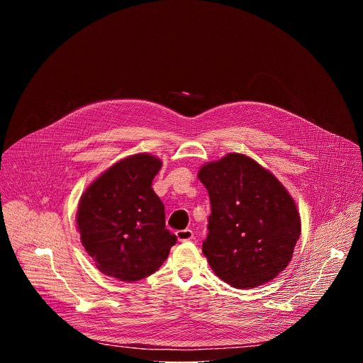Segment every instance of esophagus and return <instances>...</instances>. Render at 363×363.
Segmentation results:
<instances>
[{
    "label": "esophagus",
    "mask_w": 363,
    "mask_h": 363,
    "mask_svg": "<svg viewBox=\"0 0 363 363\" xmlns=\"http://www.w3.org/2000/svg\"><path fill=\"white\" fill-rule=\"evenodd\" d=\"M177 238L179 241H189V240L194 238V233L188 228L186 230H179V231H177Z\"/></svg>",
    "instance_id": "esophagus-1"
}]
</instances>
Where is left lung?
I'll use <instances>...</instances> for the list:
<instances>
[{
	"label": "left lung",
	"instance_id": "8db88e82",
	"mask_svg": "<svg viewBox=\"0 0 363 363\" xmlns=\"http://www.w3.org/2000/svg\"><path fill=\"white\" fill-rule=\"evenodd\" d=\"M211 216L202 252L235 289L266 284L290 263L300 237L297 206L283 184L242 153H227L198 171Z\"/></svg>",
	"mask_w": 363,
	"mask_h": 363
}]
</instances>
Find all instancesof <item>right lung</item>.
Instances as JSON below:
<instances>
[{
	"instance_id": "right-lung-1",
	"label": "right lung",
	"mask_w": 363,
	"mask_h": 363,
	"mask_svg": "<svg viewBox=\"0 0 363 363\" xmlns=\"http://www.w3.org/2000/svg\"><path fill=\"white\" fill-rule=\"evenodd\" d=\"M162 161L149 153L121 160L83 192L76 216L96 267L121 281H138L167 260L177 237L165 227V206L152 189Z\"/></svg>"
}]
</instances>
